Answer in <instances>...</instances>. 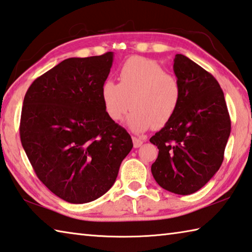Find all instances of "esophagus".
<instances>
[{
    "instance_id": "1",
    "label": "esophagus",
    "mask_w": 252,
    "mask_h": 252,
    "mask_svg": "<svg viewBox=\"0 0 252 252\" xmlns=\"http://www.w3.org/2000/svg\"><path fill=\"white\" fill-rule=\"evenodd\" d=\"M145 141V138H138V136H133V145L134 148H140V146L143 144V142Z\"/></svg>"
}]
</instances>
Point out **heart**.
<instances>
[{"instance_id": "1", "label": "heart", "mask_w": 252, "mask_h": 252, "mask_svg": "<svg viewBox=\"0 0 252 252\" xmlns=\"http://www.w3.org/2000/svg\"><path fill=\"white\" fill-rule=\"evenodd\" d=\"M104 110L113 121H121L130 109L127 126L134 132L162 127L175 116L181 103L180 81L146 58H131L119 72V84L106 80L101 87Z\"/></svg>"}]
</instances>
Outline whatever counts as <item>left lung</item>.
Segmentation results:
<instances>
[{
	"instance_id": "left-lung-1",
	"label": "left lung",
	"mask_w": 252,
	"mask_h": 252,
	"mask_svg": "<svg viewBox=\"0 0 252 252\" xmlns=\"http://www.w3.org/2000/svg\"><path fill=\"white\" fill-rule=\"evenodd\" d=\"M174 74L182 89L175 116L150 139L158 155L151 171L162 189L189 195L219 170L231 122L218 81L189 57L177 54Z\"/></svg>"
}]
</instances>
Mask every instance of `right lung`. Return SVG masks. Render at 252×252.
Listing matches in <instances>:
<instances>
[{
	"label": "right lung",
	"instance_id": "obj_1",
	"mask_svg": "<svg viewBox=\"0 0 252 252\" xmlns=\"http://www.w3.org/2000/svg\"><path fill=\"white\" fill-rule=\"evenodd\" d=\"M112 62V52L65 59L35 79L23 101V149L40 182L68 203L106 194L133 148L103 107L101 87Z\"/></svg>",
	"mask_w": 252,
	"mask_h": 252
}]
</instances>
